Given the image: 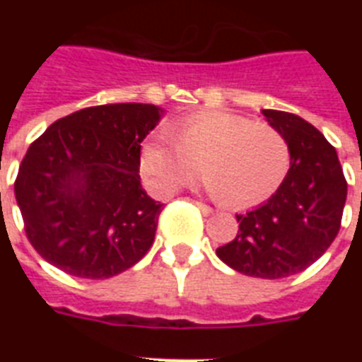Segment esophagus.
<instances>
[{"label":"esophagus","mask_w":362,"mask_h":362,"mask_svg":"<svg viewBox=\"0 0 362 362\" xmlns=\"http://www.w3.org/2000/svg\"><path fill=\"white\" fill-rule=\"evenodd\" d=\"M195 206H197L199 209V212H201V214H204V216H210L212 214V209H210L209 204H204V203H195Z\"/></svg>","instance_id":"34e87169"}]
</instances>
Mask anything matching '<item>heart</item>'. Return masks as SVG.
I'll return each mask as SVG.
<instances>
[{
    "label": "heart",
    "mask_w": 362,
    "mask_h": 362,
    "mask_svg": "<svg viewBox=\"0 0 362 362\" xmlns=\"http://www.w3.org/2000/svg\"><path fill=\"white\" fill-rule=\"evenodd\" d=\"M210 195L235 209L269 199L286 178L291 152L274 125L246 116L204 110L175 122L148 139L141 170L161 195H170L199 173Z\"/></svg>",
    "instance_id": "obj_1"
}]
</instances>
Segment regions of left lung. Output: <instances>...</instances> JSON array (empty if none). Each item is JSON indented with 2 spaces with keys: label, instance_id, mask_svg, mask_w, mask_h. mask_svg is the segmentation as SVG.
Listing matches in <instances>:
<instances>
[{
  "label": "left lung",
  "instance_id": "1",
  "mask_svg": "<svg viewBox=\"0 0 362 362\" xmlns=\"http://www.w3.org/2000/svg\"><path fill=\"white\" fill-rule=\"evenodd\" d=\"M263 115L286 136L289 170L267 203L237 214V237L216 255L240 274L278 280L308 269L337 238L348 182L337 150L314 125L284 110Z\"/></svg>",
  "mask_w": 362,
  "mask_h": 362
}]
</instances>
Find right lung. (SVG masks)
<instances>
[{
  "label": "right lung",
  "instance_id": "right-lung-1",
  "mask_svg": "<svg viewBox=\"0 0 362 362\" xmlns=\"http://www.w3.org/2000/svg\"><path fill=\"white\" fill-rule=\"evenodd\" d=\"M161 112L144 103L88 107L31 142L14 195L25 237L45 261L105 280L146 255L163 204L141 187V142Z\"/></svg>",
  "mask_w": 362,
  "mask_h": 362
}]
</instances>
